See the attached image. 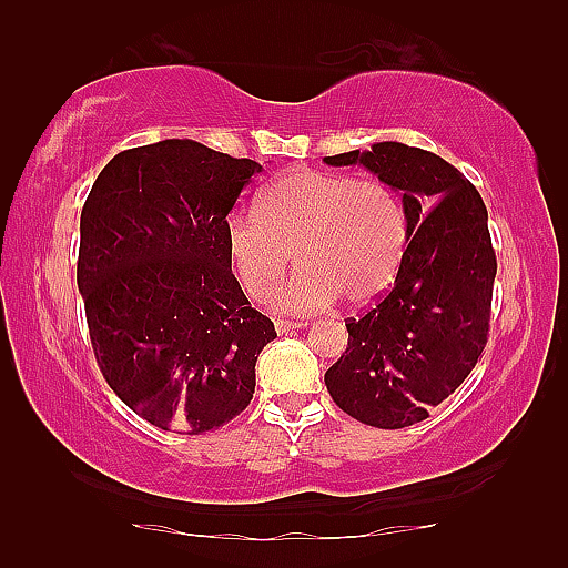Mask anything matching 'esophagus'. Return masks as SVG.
Segmentation results:
<instances>
[{
	"label": "esophagus",
	"mask_w": 568,
	"mask_h": 568,
	"mask_svg": "<svg viewBox=\"0 0 568 568\" xmlns=\"http://www.w3.org/2000/svg\"><path fill=\"white\" fill-rule=\"evenodd\" d=\"M307 327L305 322H291V320H275V332L277 334H291L295 329H303Z\"/></svg>",
	"instance_id": "34e87169"
}]
</instances>
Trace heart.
<instances>
[{
  "label": "heart",
  "mask_w": 568,
  "mask_h": 568,
  "mask_svg": "<svg viewBox=\"0 0 568 568\" xmlns=\"http://www.w3.org/2000/svg\"><path fill=\"white\" fill-rule=\"evenodd\" d=\"M405 210L381 180L295 171L265 190L258 212L226 220V253L253 300H265L295 258L300 268L273 310L315 315L344 297L366 305L397 273L405 248Z\"/></svg>",
  "instance_id": "b5f03b06"
}]
</instances>
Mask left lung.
Instances as JSON below:
<instances>
[{"mask_svg": "<svg viewBox=\"0 0 568 568\" xmlns=\"http://www.w3.org/2000/svg\"><path fill=\"white\" fill-rule=\"evenodd\" d=\"M364 165L400 192L407 246L390 291L348 320V346L324 373L332 400L378 429L429 417L474 371L488 342L496 251L488 210L462 171L397 141L327 155Z\"/></svg>", "mask_w": 568, "mask_h": 568, "instance_id": "left-lung-1", "label": "left lung"}]
</instances>
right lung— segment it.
Returning <instances> with one entry per match:
<instances>
[{
	"label": "right lung",
	"mask_w": 568,
	"mask_h": 568,
	"mask_svg": "<svg viewBox=\"0 0 568 568\" xmlns=\"http://www.w3.org/2000/svg\"><path fill=\"white\" fill-rule=\"evenodd\" d=\"M261 165L190 139L116 153L80 214L78 287L102 376L139 417L202 434L246 409L273 322L232 273L226 214Z\"/></svg>",
	"instance_id": "obj_1"
}]
</instances>
